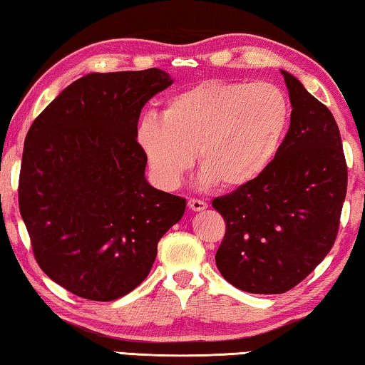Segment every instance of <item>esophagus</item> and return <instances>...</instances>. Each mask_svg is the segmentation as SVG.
Wrapping results in <instances>:
<instances>
[{
	"label": "esophagus",
	"instance_id": "1",
	"mask_svg": "<svg viewBox=\"0 0 365 365\" xmlns=\"http://www.w3.org/2000/svg\"><path fill=\"white\" fill-rule=\"evenodd\" d=\"M188 208L192 210V211H203V210L208 208V205H206L205 201H201V200L190 198L188 200Z\"/></svg>",
	"mask_w": 365,
	"mask_h": 365
}]
</instances>
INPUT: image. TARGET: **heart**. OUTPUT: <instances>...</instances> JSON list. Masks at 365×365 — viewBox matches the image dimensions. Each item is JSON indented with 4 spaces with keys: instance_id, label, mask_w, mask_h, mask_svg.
<instances>
[{
    "instance_id": "heart-1",
    "label": "heart",
    "mask_w": 365,
    "mask_h": 365,
    "mask_svg": "<svg viewBox=\"0 0 365 365\" xmlns=\"http://www.w3.org/2000/svg\"><path fill=\"white\" fill-rule=\"evenodd\" d=\"M288 126L290 105L275 85L206 80L168 98L162 116L145 114L135 143L160 187L182 182L195 150L200 182L235 190L264 175Z\"/></svg>"
}]
</instances>
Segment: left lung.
Instances as JSON below:
<instances>
[{
    "instance_id": "1",
    "label": "left lung",
    "mask_w": 365,
    "mask_h": 365,
    "mask_svg": "<svg viewBox=\"0 0 365 365\" xmlns=\"http://www.w3.org/2000/svg\"><path fill=\"white\" fill-rule=\"evenodd\" d=\"M292 114L275 160L257 180L213 200L226 221L217 270L242 292L284 293L312 274L338 235L347 167L334 116L292 73Z\"/></svg>"
}]
</instances>
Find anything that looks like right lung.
I'll return each instance as SVG.
<instances>
[{
  "mask_svg": "<svg viewBox=\"0 0 365 365\" xmlns=\"http://www.w3.org/2000/svg\"><path fill=\"white\" fill-rule=\"evenodd\" d=\"M173 83L160 68L88 73L32 123L19 210L37 264L73 295L111 302L149 275L157 242L187 200L152 187L135 128L145 103Z\"/></svg>",
  "mask_w": 365,
  "mask_h": 365,
  "instance_id": "right-lung-1",
  "label": "right lung"
}]
</instances>
